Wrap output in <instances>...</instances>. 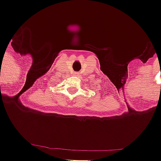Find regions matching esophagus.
<instances>
[{"mask_svg":"<svg viewBox=\"0 0 161 161\" xmlns=\"http://www.w3.org/2000/svg\"><path fill=\"white\" fill-rule=\"evenodd\" d=\"M74 74H75V75H77V73H74Z\"/></svg>","mask_w":161,"mask_h":161,"instance_id":"34e87169","label":"esophagus"}]
</instances>
